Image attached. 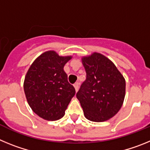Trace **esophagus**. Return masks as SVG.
<instances>
[{"label": "esophagus", "mask_w": 150, "mask_h": 150, "mask_svg": "<svg viewBox=\"0 0 150 150\" xmlns=\"http://www.w3.org/2000/svg\"><path fill=\"white\" fill-rule=\"evenodd\" d=\"M74 88H75V90H76V91H77L78 89H79V84L78 83H76L74 85Z\"/></svg>", "instance_id": "34e87169"}]
</instances>
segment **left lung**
Instances as JSON below:
<instances>
[{"label": "left lung", "instance_id": "left-lung-1", "mask_svg": "<svg viewBox=\"0 0 150 150\" xmlns=\"http://www.w3.org/2000/svg\"><path fill=\"white\" fill-rule=\"evenodd\" d=\"M86 79L76 93L84 115L92 122H104L119 112L125 95V80L115 64L98 52L82 59Z\"/></svg>", "mask_w": 150, "mask_h": 150}]
</instances>
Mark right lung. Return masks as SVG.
I'll return each mask as SVG.
<instances>
[{
  "mask_svg": "<svg viewBox=\"0 0 150 150\" xmlns=\"http://www.w3.org/2000/svg\"><path fill=\"white\" fill-rule=\"evenodd\" d=\"M71 56H59L47 51L34 60L24 81L28 103L40 117L48 121L63 117L75 88L67 81L64 66Z\"/></svg>",
  "mask_w": 150,
  "mask_h": 150,
  "instance_id": "add662e5",
  "label": "right lung"
}]
</instances>
